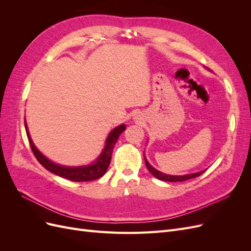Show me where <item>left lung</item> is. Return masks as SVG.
<instances>
[{"label":"left lung","instance_id":"8db88e82","mask_svg":"<svg viewBox=\"0 0 251 251\" xmlns=\"http://www.w3.org/2000/svg\"><path fill=\"white\" fill-rule=\"evenodd\" d=\"M144 161H146V165L148 170L150 171V173L153 175L154 177H156L159 180H162V181H166V182H182V181H186L188 179H192V178H196V177H199L200 175H202L205 171L199 172V173H195V174H188V175H184V176H171V175H165L162 174L159 171L155 170L153 166H151L149 161L147 160L146 158H144Z\"/></svg>","mask_w":251,"mask_h":251}]
</instances>
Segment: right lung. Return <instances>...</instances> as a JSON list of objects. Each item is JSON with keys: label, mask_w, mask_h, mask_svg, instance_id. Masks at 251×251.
I'll return each mask as SVG.
<instances>
[{"label": "right lung", "mask_w": 251, "mask_h": 251, "mask_svg": "<svg viewBox=\"0 0 251 251\" xmlns=\"http://www.w3.org/2000/svg\"><path fill=\"white\" fill-rule=\"evenodd\" d=\"M25 127H26V133H27V137L30 143V147H31V150L33 151L35 158L37 159V161H39L44 168L48 170L49 172L57 175L59 177H63L74 182L93 181L96 179H100V177L103 176L105 172H107L109 164L111 162L113 149L115 147L120 134L126 130L125 125H121L114 128L108 136L102 153L100 154V157L97 158V160L93 164H90L88 166H78V168H68V166H62V165L53 163L52 161L49 160L48 158L45 157L41 151L35 148L31 138H30L26 121H25Z\"/></svg>", "instance_id": "1"}]
</instances>
